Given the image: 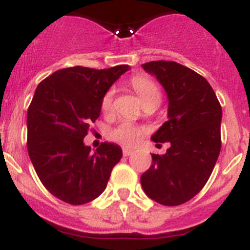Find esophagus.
<instances>
[{
	"label": "esophagus",
	"instance_id": "esophagus-1",
	"mask_svg": "<svg viewBox=\"0 0 250 250\" xmlns=\"http://www.w3.org/2000/svg\"><path fill=\"white\" fill-rule=\"evenodd\" d=\"M133 152H134L133 149L127 148V147H123V155H125V156H131Z\"/></svg>",
	"mask_w": 250,
	"mask_h": 250
}]
</instances>
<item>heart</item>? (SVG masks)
<instances>
[{
  "instance_id": "heart-1",
  "label": "heart",
  "mask_w": 250,
  "mask_h": 250,
  "mask_svg": "<svg viewBox=\"0 0 250 250\" xmlns=\"http://www.w3.org/2000/svg\"><path fill=\"white\" fill-rule=\"evenodd\" d=\"M131 84L133 86L134 92L137 93L142 103L151 101V99H160V89L152 82L149 78L143 77V75H136L131 79ZM113 97H114V90L109 89L108 92L102 98V110L104 113H108L113 108ZM143 133V128L137 127L132 123L123 122L114 128L110 132V138L116 142L122 143L125 146H133L140 141L141 136Z\"/></svg>"
}]
</instances>
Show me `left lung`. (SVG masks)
<instances>
[{
    "label": "left lung",
    "mask_w": 250,
    "mask_h": 250,
    "mask_svg": "<svg viewBox=\"0 0 250 250\" xmlns=\"http://www.w3.org/2000/svg\"><path fill=\"white\" fill-rule=\"evenodd\" d=\"M145 71L158 80L167 95V122L152 134L170 142L165 155H152L141 176L147 196L166 206L186 203L209 180L221 148L220 103L208 80L175 62H149Z\"/></svg>",
    "instance_id": "left-lung-1"
}]
</instances>
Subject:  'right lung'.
<instances>
[{
    "label": "right lung",
    "mask_w": 250,
    "mask_h": 250,
    "mask_svg": "<svg viewBox=\"0 0 250 250\" xmlns=\"http://www.w3.org/2000/svg\"><path fill=\"white\" fill-rule=\"evenodd\" d=\"M129 69H62L35 90L27 110V151L39 179L60 200L83 205L107 188L122 148L104 142L93 152L84 137L101 116L103 95Z\"/></svg>",
    "instance_id": "1"
}]
</instances>
